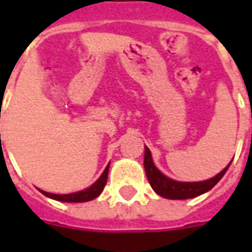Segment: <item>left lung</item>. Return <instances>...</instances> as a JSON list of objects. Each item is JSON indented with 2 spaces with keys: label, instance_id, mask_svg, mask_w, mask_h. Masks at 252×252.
I'll list each match as a JSON object with an SVG mask.
<instances>
[{
  "label": "left lung",
  "instance_id": "8db88e82",
  "mask_svg": "<svg viewBox=\"0 0 252 252\" xmlns=\"http://www.w3.org/2000/svg\"><path fill=\"white\" fill-rule=\"evenodd\" d=\"M229 164L221 173H219L211 180L201 181V182H178V181L170 180L166 175L162 174L155 167L150 150L146 147V151H144V170H146L150 185L159 195L169 200H186V198H193L197 195L204 194L221 180L222 175L227 173Z\"/></svg>",
  "mask_w": 252,
  "mask_h": 252
}]
</instances>
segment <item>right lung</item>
Returning a JSON list of instances; mask_svg holds the SVG:
<instances>
[{"label": "right lung", "instance_id": "add662e5", "mask_svg": "<svg viewBox=\"0 0 252 252\" xmlns=\"http://www.w3.org/2000/svg\"><path fill=\"white\" fill-rule=\"evenodd\" d=\"M108 171H109V164L104 170L102 175L97 180V182H94L93 185L88 188V189L81 190V191H77V193H71V194H52V193H47V191H43V190H40V191L44 195H47V197H50V198L63 201V202H85V201H90L95 198V197H98L101 194V191L104 190L106 180H108Z\"/></svg>", "mask_w": 252, "mask_h": 252}]
</instances>
